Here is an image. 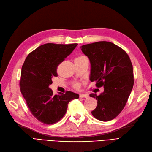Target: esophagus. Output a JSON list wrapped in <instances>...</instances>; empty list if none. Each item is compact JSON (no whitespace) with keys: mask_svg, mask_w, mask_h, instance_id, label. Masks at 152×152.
Here are the masks:
<instances>
[{"mask_svg":"<svg viewBox=\"0 0 152 152\" xmlns=\"http://www.w3.org/2000/svg\"><path fill=\"white\" fill-rule=\"evenodd\" d=\"M79 97L80 98H88V96L87 95V94H80Z\"/></svg>","mask_w":152,"mask_h":152,"instance_id":"34e87169","label":"esophagus"}]
</instances>
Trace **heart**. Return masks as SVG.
<instances>
[{"instance_id":"1","label":"heart","mask_w":152,"mask_h":152,"mask_svg":"<svg viewBox=\"0 0 152 152\" xmlns=\"http://www.w3.org/2000/svg\"><path fill=\"white\" fill-rule=\"evenodd\" d=\"M86 58V56H83V55H80V56H78L77 58H76L75 60H77V59H81V58ZM74 87L75 88H79L80 84L78 83H74Z\"/></svg>"}]
</instances>
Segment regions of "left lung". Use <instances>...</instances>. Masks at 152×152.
Here are the masks:
<instances>
[{"mask_svg":"<svg viewBox=\"0 0 152 152\" xmlns=\"http://www.w3.org/2000/svg\"><path fill=\"white\" fill-rule=\"evenodd\" d=\"M80 48L91 62V81H96L97 87H104L99 96L90 94L97 100L92 114L100 121H111L122 111L132 91V61L126 51L108 41L84 45Z\"/></svg>","mask_w":152,"mask_h":152,"instance_id":"1","label":"left lung"}]
</instances>
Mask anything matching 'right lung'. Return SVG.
I'll return each instance as SVG.
<instances>
[{"mask_svg": "<svg viewBox=\"0 0 152 152\" xmlns=\"http://www.w3.org/2000/svg\"><path fill=\"white\" fill-rule=\"evenodd\" d=\"M78 44L46 43L28 55L21 69L20 90L31 113L40 122L56 123L64 116L68 104L79 95L71 91L53 95L49 86L57 77V67Z\"/></svg>", "mask_w": 152, "mask_h": 152, "instance_id": "1", "label": "right lung"}]
</instances>
